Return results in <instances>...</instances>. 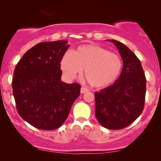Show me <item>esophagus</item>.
Returning a JSON list of instances; mask_svg holds the SVG:
<instances>
[{
    "label": "esophagus",
    "instance_id": "34e87169",
    "mask_svg": "<svg viewBox=\"0 0 161 161\" xmlns=\"http://www.w3.org/2000/svg\"><path fill=\"white\" fill-rule=\"evenodd\" d=\"M88 91H89V90H88V89H86V88H85V87L80 88V93L81 94L85 93V92H87Z\"/></svg>",
    "mask_w": 161,
    "mask_h": 161
}]
</instances>
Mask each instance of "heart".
<instances>
[{"label": "heart", "instance_id": "obj_1", "mask_svg": "<svg viewBox=\"0 0 161 161\" xmlns=\"http://www.w3.org/2000/svg\"><path fill=\"white\" fill-rule=\"evenodd\" d=\"M61 69L69 80H74L83 69L84 78L92 86L104 88L119 77L122 61L118 55L100 45H85L64 55Z\"/></svg>", "mask_w": 161, "mask_h": 161}]
</instances>
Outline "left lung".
Listing matches in <instances>:
<instances>
[{"mask_svg":"<svg viewBox=\"0 0 161 161\" xmlns=\"http://www.w3.org/2000/svg\"><path fill=\"white\" fill-rule=\"evenodd\" d=\"M112 42L123 61L120 76L113 84L96 92L95 116L103 127L123 129L132 124L142 113L146 94V78L138 57L127 46Z\"/></svg>","mask_w":161,"mask_h":161,"instance_id":"1","label":"left lung"}]
</instances>
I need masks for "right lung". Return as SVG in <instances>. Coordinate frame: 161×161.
Listing matches in <instances>:
<instances>
[{
	"label": "right lung",
	"instance_id": "right-lung-1",
	"mask_svg": "<svg viewBox=\"0 0 161 161\" xmlns=\"http://www.w3.org/2000/svg\"><path fill=\"white\" fill-rule=\"evenodd\" d=\"M69 47L67 40L37 44L14 69L12 89L17 112L38 129L61 127L80 95V84L61 80V61Z\"/></svg>",
	"mask_w": 161,
	"mask_h": 161
}]
</instances>
